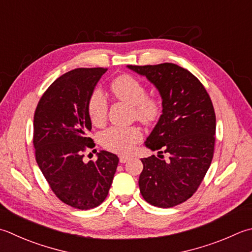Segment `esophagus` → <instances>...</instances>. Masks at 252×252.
Wrapping results in <instances>:
<instances>
[{
	"mask_svg": "<svg viewBox=\"0 0 252 252\" xmlns=\"http://www.w3.org/2000/svg\"><path fill=\"white\" fill-rule=\"evenodd\" d=\"M129 159H130V157H127V156H120L119 157L120 162H126Z\"/></svg>",
	"mask_w": 252,
	"mask_h": 252,
	"instance_id": "34e87169",
	"label": "esophagus"
}]
</instances>
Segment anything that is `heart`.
<instances>
[{
    "instance_id": "1",
    "label": "heart",
    "mask_w": 252,
    "mask_h": 252,
    "mask_svg": "<svg viewBox=\"0 0 252 252\" xmlns=\"http://www.w3.org/2000/svg\"><path fill=\"white\" fill-rule=\"evenodd\" d=\"M111 92L117 99L132 106V116L145 125L157 120L160 113V102L155 97L146 96L144 84L131 75H121L111 83ZM88 115L93 125L101 126L107 120L108 103L100 90H95L88 99ZM142 139L141 131L135 126H111L100 135L101 145L117 154L127 155Z\"/></svg>"
}]
</instances>
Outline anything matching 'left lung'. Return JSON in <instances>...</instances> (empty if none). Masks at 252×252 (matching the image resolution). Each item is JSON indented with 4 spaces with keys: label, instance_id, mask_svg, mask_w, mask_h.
<instances>
[{
    "label": "left lung",
    "instance_id": "obj_1",
    "mask_svg": "<svg viewBox=\"0 0 252 252\" xmlns=\"http://www.w3.org/2000/svg\"><path fill=\"white\" fill-rule=\"evenodd\" d=\"M159 93L161 115L145 146L169 154L142 158L139 187L146 202L171 208L188 200L203 180L214 153L216 118L211 98L193 74L174 63L127 65ZM160 156V155H158Z\"/></svg>",
    "mask_w": 252,
    "mask_h": 252
}]
</instances>
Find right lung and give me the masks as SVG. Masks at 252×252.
Listing matches in <instances>:
<instances>
[{
    "label": "right lung",
    "mask_w": 252,
    "mask_h": 252,
    "mask_svg": "<svg viewBox=\"0 0 252 252\" xmlns=\"http://www.w3.org/2000/svg\"><path fill=\"white\" fill-rule=\"evenodd\" d=\"M107 68H75L57 78L44 92L33 117L36 160L52 191L64 203L90 210L108 195L119 158L97 153L84 162L83 152L94 146L88 99Z\"/></svg>",
    "instance_id": "add662e5"
}]
</instances>
